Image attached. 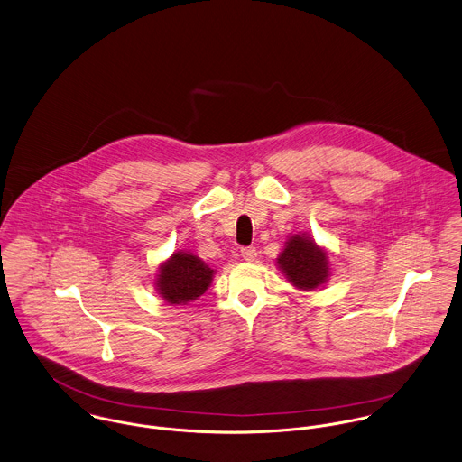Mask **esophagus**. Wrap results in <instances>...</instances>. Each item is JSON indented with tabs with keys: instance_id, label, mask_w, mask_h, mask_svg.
<instances>
[{
	"instance_id": "34e87169",
	"label": "esophagus",
	"mask_w": 462,
	"mask_h": 462,
	"mask_svg": "<svg viewBox=\"0 0 462 462\" xmlns=\"http://www.w3.org/2000/svg\"><path fill=\"white\" fill-rule=\"evenodd\" d=\"M241 257H243L245 261H248V263H254V261L257 259V250L252 248V246H246V248L241 250Z\"/></svg>"
}]
</instances>
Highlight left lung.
I'll return each instance as SVG.
<instances>
[{"instance_id":"8db88e82","label":"left lung","mask_w":462,"mask_h":462,"mask_svg":"<svg viewBox=\"0 0 462 462\" xmlns=\"http://www.w3.org/2000/svg\"><path fill=\"white\" fill-rule=\"evenodd\" d=\"M278 270L296 289L323 287L330 277V259L325 248L307 234H292L277 259Z\"/></svg>"}]
</instances>
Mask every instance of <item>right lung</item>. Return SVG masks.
<instances>
[{
	"label": "right lung",
	"mask_w": 462,
	"mask_h": 462,
	"mask_svg": "<svg viewBox=\"0 0 462 462\" xmlns=\"http://www.w3.org/2000/svg\"><path fill=\"white\" fill-rule=\"evenodd\" d=\"M214 270L190 252H177L159 266L155 289L170 305L198 300L212 283Z\"/></svg>",
	"instance_id": "obj_1"
}]
</instances>
